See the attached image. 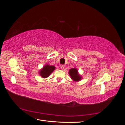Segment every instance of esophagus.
<instances>
[{
  "label": "esophagus",
  "mask_w": 125,
  "mask_h": 125,
  "mask_svg": "<svg viewBox=\"0 0 125 125\" xmlns=\"http://www.w3.org/2000/svg\"><path fill=\"white\" fill-rule=\"evenodd\" d=\"M60 67H61V69H64V65H61L60 66Z\"/></svg>",
  "instance_id": "esophagus-1"
}]
</instances>
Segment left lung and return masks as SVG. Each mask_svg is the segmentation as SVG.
<instances>
[{
    "label": "left lung",
    "mask_w": 125,
    "mask_h": 125,
    "mask_svg": "<svg viewBox=\"0 0 125 125\" xmlns=\"http://www.w3.org/2000/svg\"><path fill=\"white\" fill-rule=\"evenodd\" d=\"M69 74L71 77V78L75 82L79 81L82 79V76L78 73L76 68H71L69 71Z\"/></svg>",
    "instance_id": "8db88e82"
}]
</instances>
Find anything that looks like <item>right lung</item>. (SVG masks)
Returning <instances> with one entry per match:
<instances>
[{
	"label": "right lung",
	"mask_w": 125,
	"mask_h": 125,
	"mask_svg": "<svg viewBox=\"0 0 125 125\" xmlns=\"http://www.w3.org/2000/svg\"><path fill=\"white\" fill-rule=\"evenodd\" d=\"M55 67L54 66L50 65L48 64L45 65L43 68L40 70L39 74L42 78H47L49 77L53 71L55 69Z\"/></svg>",
	"instance_id": "add662e5"
}]
</instances>
